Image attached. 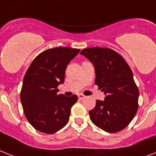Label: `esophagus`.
<instances>
[{
	"mask_svg": "<svg viewBox=\"0 0 156 156\" xmlns=\"http://www.w3.org/2000/svg\"><path fill=\"white\" fill-rule=\"evenodd\" d=\"M84 97H85V96H83V94H79V95H78V98H79V100H83Z\"/></svg>",
	"mask_w": 156,
	"mask_h": 156,
	"instance_id": "1",
	"label": "esophagus"
}]
</instances>
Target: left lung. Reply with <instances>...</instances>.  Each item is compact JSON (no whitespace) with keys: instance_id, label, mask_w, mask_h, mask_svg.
I'll use <instances>...</instances> for the list:
<instances>
[{"instance_id":"1","label":"left lung","mask_w":156,"mask_h":156,"mask_svg":"<svg viewBox=\"0 0 156 156\" xmlns=\"http://www.w3.org/2000/svg\"><path fill=\"white\" fill-rule=\"evenodd\" d=\"M80 54L93 64L95 84L106 95L89 111L90 119L109 133L124 129L138 110L139 89L132 69L122 56L108 48H84Z\"/></svg>"}]
</instances>
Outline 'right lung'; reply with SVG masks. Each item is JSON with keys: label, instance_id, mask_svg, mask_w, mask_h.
I'll return each instance as SVG.
<instances>
[{"label": "right lung", "instance_id": "obj_1", "mask_svg": "<svg viewBox=\"0 0 156 156\" xmlns=\"http://www.w3.org/2000/svg\"><path fill=\"white\" fill-rule=\"evenodd\" d=\"M79 52L80 49L67 47L47 49L35 58L27 70L20 101L26 119L37 131L53 134L69 122L77 96L58 95L57 87L64 83L67 66Z\"/></svg>", "mask_w": 156, "mask_h": 156}]
</instances>
